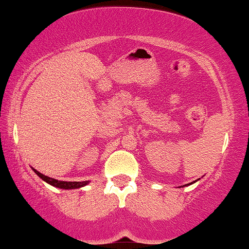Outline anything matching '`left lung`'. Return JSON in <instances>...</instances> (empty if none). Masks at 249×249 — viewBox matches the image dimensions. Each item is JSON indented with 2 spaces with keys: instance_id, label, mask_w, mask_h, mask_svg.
<instances>
[{
  "instance_id": "left-lung-1",
  "label": "left lung",
  "mask_w": 249,
  "mask_h": 249,
  "mask_svg": "<svg viewBox=\"0 0 249 249\" xmlns=\"http://www.w3.org/2000/svg\"><path fill=\"white\" fill-rule=\"evenodd\" d=\"M197 180H199V179H197ZM197 180H195V181H193V182H190V184H187V185H184V186H188V185H192V184H194V182H196Z\"/></svg>"
}]
</instances>
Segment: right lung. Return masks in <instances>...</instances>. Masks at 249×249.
I'll use <instances>...</instances> for the list:
<instances>
[{"label":"right lung","instance_id":"1","mask_svg":"<svg viewBox=\"0 0 249 249\" xmlns=\"http://www.w3.org/2000/svg\"><path fill=\"white\" fill-rule=\"evenodd\" d=\"M33 169V168H32ZM33 171L39 176V177L42 179L43 181H46L47 184L52 185V186L57 187V188H62V190H74V188H80L86 186V185L89 184V181H62V180H57V179L50 178L48 176H45L42 174H40L39 171H36V169H33Z\"/></svg>","mask_w":249,"mask_h":249}]
</instances>
